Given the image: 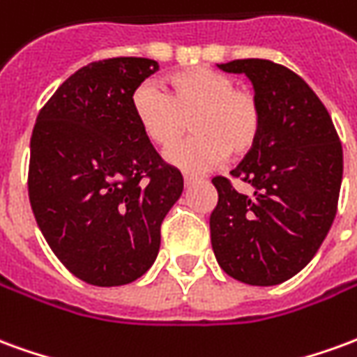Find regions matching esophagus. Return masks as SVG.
Segmentation results:
<instances>
[{
	"label": "esophagus",
	"mask_w": 357,
	"mask_h": 357,
	"mask_svg": "<svg viewBox=\"0 0 357 357\" xmlns=\"http://www.w3.org/2000/svg\"><path fill=\"white\" fill-rule=\"evenodd\" d=\"M197 176H191V174H185V176H183V183H185L187 187L191 185V183H195V181H197Z\"/></svg>",
	"instance_id": "1"
}]
</instances>
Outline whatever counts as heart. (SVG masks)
<instances>
[{
  "instance_id": "1",
  "label": "heart",
  "mask_w": 357,
  "mask_h": 357,
  "mask_svg": "<svg viewBox=\"0 0 357 357\" xmlns=\"http://www.w3.org/2000/svg\"><path fill=\"white\" fill-rule=\"evenodd\" d=\"M133 116L153 145H176L191 120L193 139L166 153V160L185 172L214 168L227 153L248 155L262 132V105L252 89L237 88L224 73L197 66L170 74L166 93L143 84L132 95Z\"/></svg>"
}]
</instances>
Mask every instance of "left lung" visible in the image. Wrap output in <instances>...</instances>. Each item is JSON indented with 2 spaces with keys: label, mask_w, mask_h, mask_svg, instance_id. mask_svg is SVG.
Masks as SVG:
<instances>
[{
  "label": "left lung",
  "mask_w": 357,
  "mask_h": 357,
  "mask_svg": "<svg viewBox=\"0 0 357 357\" xmlns=\"http://www.w3.org/2000/svg\"><path fill=\"white\" fill-rule=\"evenodd\" d=\"M218 66L252 82L262 132L231 170L233 179L255 187V197L237 193L227 178L212 179V248L227 275L271 287L306 268L327 237L342 181V145L325 105L287 66L266 59Z\"/></svg>",
  "instance_id": "obj_1"
}]
</instances>
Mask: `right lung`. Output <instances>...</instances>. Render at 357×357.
I'll return each instance as SVG.
<instances>
[{"mask_svg":"<svg viewBox=\"0 0 357 357\" xmlns=\"http://www.w3.org/2000/svg\"><path fill=\"white\" fill-rule=\"evenodd\" d=\"M158 70L102 59L61 84L36 120L28 197L51 250L95 287L135 281L156 260L160 225L183 191L133 116L132 95Z\"/></svg>","mask_w":357,"mask_h":357,"instance_id":"obj_1","label":"right lung"}]
</instances>
